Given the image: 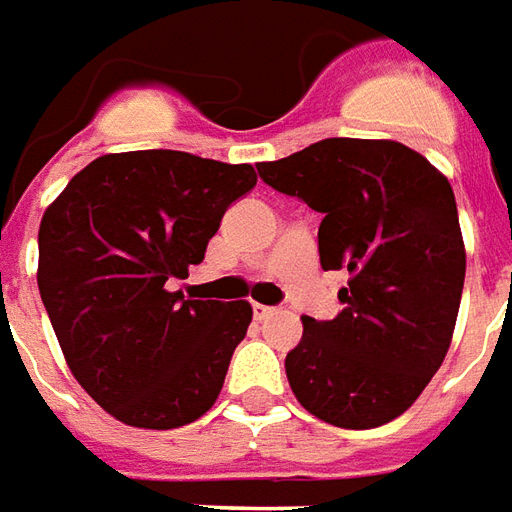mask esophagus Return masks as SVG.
<instances>
[{"label":"esophagus","instance_id":"obj_1","mask_svg":"<svg viewBox=\"0 0 512 512\" xmlns=\"http://www.w3.org/2000/svg\"><path fill=\"white\" fill-rule=\"evenodd\" d=\"M273 311H275L273 306H262V303H253V317H256V320H267V317H270Z\"/></svg>","mask_w":512,"mask_h":512}]
</instances>
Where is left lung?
I'll return each mask as SVG.
<instances>
[{"instance_id":"obj_1","label":"left lung","mask_w":512,"mask_h":512,"mask_svg":"<svg viewBox=\"0 0 512 512\" xmlns=\"http://www.w3.org/2000/svg\"><path fill=\"white\" fill-rule=\"evenodd\" d=\"M256 168L320 212V264L350 273L342 311L303 317L286 353L297 402L347 430L397 419L438 372L458 320L466 250L449 181L413 148L355 137Z\"/></svg>"}]
</instances>
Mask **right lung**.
I'll use <instances>...</instances> for the list:
<instances>
[{
	"label": "right lung",
	"mask_w": 512,
	"mask_h": 512,
	"mask_svg": "<svg viewBox=\"0 0 512 512\" xmlns=\"http://www.w3.org/2000/svg\"><path fill=\"white\" fill-rule=\"evenodd\" d=\"M253 187L250 165L151 148L93 159L46 209L43 306L71 375L118 422L173 430L215 405L253 308L192 300L168 281L204 262Z\"/></svg>",
	"instance_id": "add662e5"
}]
</instances>
